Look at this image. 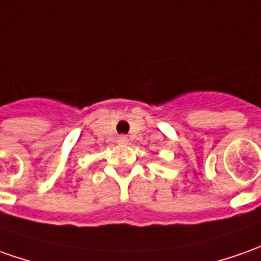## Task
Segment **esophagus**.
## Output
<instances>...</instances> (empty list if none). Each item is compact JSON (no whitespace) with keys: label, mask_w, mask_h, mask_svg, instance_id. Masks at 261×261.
Wrapping results in <instances>:
<instances>
[{"label":"esophagus","mask_w":261,"mask_h":261,"mask_svg":"<svg viewBox=\"0 0 261 261\" xmlns=\"http://www.w3.org/2000/svg\"><path fill=\"white\" fill-rule=\"evenodd\" d=\"M118 143H120V144H127V143H128V138L125 137V136H120V137H118Z\"/></svg>","instance_id":"34e87169"}]
</instances>
